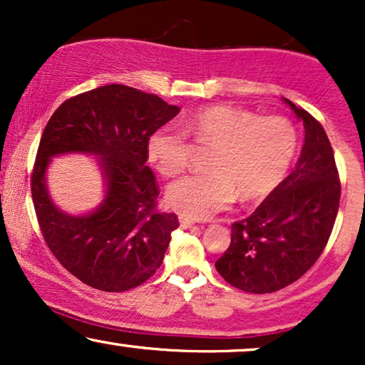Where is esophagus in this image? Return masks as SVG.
Wrapping results in <instances>:
<instances>
[{"label":"esophagus","instance_id":"34e87169","mask_svg":"<svg viewBox=\"0 0 365 365\" xmlns=\"http://www.w3.org/2000/svg\"><path fill=\"white\" fill-rule=\"evenodd\" d=\"M180 226H182V228H192V226H194V221L192 220H188V217H185V216H180Z\"/></svg>","mask_w":365,"mask_h":365}]
</instances>
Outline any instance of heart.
<instances>
[{"label":"heart","mask_w":365,"mask_h":365,"mask_svg":"<svg viewBox=\"0 0 365 365\" xmlns=\"http://www.w3.org/2000/svg\"><path fill=\"white\" fill-rule=\"evenodd\" d=\"M187 132L200 148H212L209 173L185 177L166 188V204L188 220H207L235 200L269 195L287 177L297 153V130L283 116H261L232 106H211L187 121ZM192 145L185 132L158 128L148 156L163 177L187 170Z\"/></svg>","instance_id":"heart-1"}]
</instances>
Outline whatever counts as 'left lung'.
Listing matches in <instances>:
<instances>
[{
	"instance_id": "1",
	"label": "left lung",
	"mask_w": 365,
	"mask_h": 365,
	"mask_svg": "<svg viewBox=\"0 0 365 365\" xmlns=\"http://www.w3.org/2000/svg\"><path fill=\"white\" fill-rule=\"evenodd\" d=\"M304 121L305 140L295 168L245 220L232 225V242L217 273L249 293H273L307 273L328 244L341 185L322 125L283 98Z\"/></svg>"
}]
</instances>
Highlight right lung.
I'll use <instances>...</instances> for the list:
<instances>
[{"label": "right lung", "instance_id": "add662e5", "mask_svg": "<svg viewBox=\"0 0 365 365\" xmlns=\"http://www.w3.org/2000/svg\"><path fill=\"white\" fill-rule=\"evenodd\" d=\"M178 113L156 94L110 83L66 99L49 118L32 171V200L49 250L82 283L127 292L161 266L178 220L156 209L148 142ZM73 152L98 158L105 180L102 204L78 217L54 207L45 183L51 159Z\"/></svg>", "mask_w": 365, "mask_h": 365}]
</instances>
